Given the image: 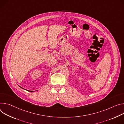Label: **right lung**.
<instances>
[{
  "label": "right lung",
  "instance_id": "obj_1",
  "mask_svg": "<svg viewBox=\"0 0 124 124\" xmlns=\"http://www.w3.org/2000/svg\"><path fill=\"white\" fill-rule=\"evenodd\" d=\"M21 87V88H22V89H23V88L22 87ZM27 91H29V92H33V91H29V90H27Z\"/></svg>",
  "mask_w": 124,
  "mask_h": 124
}]
</instances>
